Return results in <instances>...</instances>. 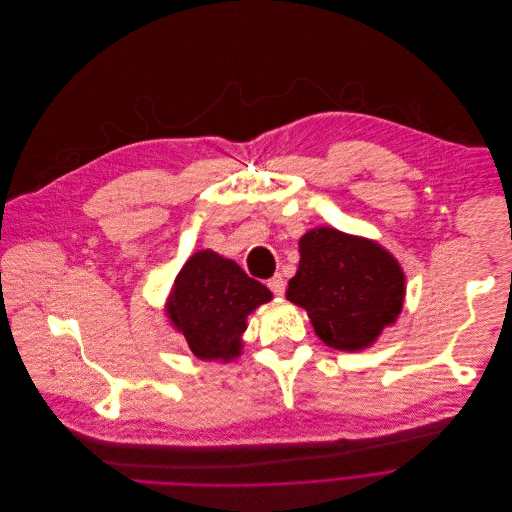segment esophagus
Returning a JSON list of instances; mask_svg holds the SVG:
<instances>
[{
  "instance_id": "esophagus-1",
  "label": "esophagus",
  "mask_w": 512,
  "mask_h": 512,
  "mask_svg": "<svg viewBox=\"0 0 512 512\" xmlns=\"http://www.w3.org/2000/svg\"><path fill=\"white\" fill-rule=\"evenodd\" d=\"M268 288L274 292V294H278V296H282L284 294V290H286V280L282 278V274H274L272 278H268Z\"/></svg>"
}]
</instances>
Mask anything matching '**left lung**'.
Masks as SVG:
<instances>
[{"instance_id":"1","label":"left lung","mask_w":512,"mask_h":512,"mask_svg":"<svg viewBox=\"0 0 512 512\" xmlns=\"http://www.w3.org/2000/svg\"><path fill=\"white\" fill-rule=\"evenodd\" d=\"M298 252L286 298L302 306L325 345L363 351L401 315L405 274L379 242L321 226L298 240Z\"/></svg>"}]
</instances>
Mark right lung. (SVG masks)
Segmentation results:
<instances>
[{
  "label": "right lung",
  "instance_id": "right-lung-1",
  "mask_svg": "<svg viewBox=\"0 0 512 512\" xmlns=\"http://www.w3.org/2000/svg\"><path fill=\"white\" fill-rule=\"evenodd\" d=\"M270 300L272 292L234 260L199 250L175 276L165 315L197 359L230 363L242 355L248 315Z\"/></svg>",
  "mask_w": 512,
  "mask_h": 512
}]
</instances>
